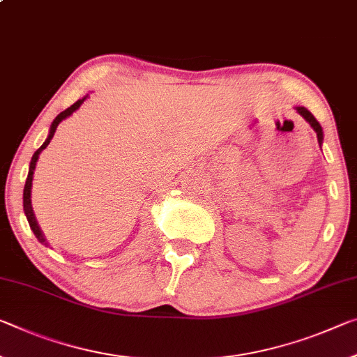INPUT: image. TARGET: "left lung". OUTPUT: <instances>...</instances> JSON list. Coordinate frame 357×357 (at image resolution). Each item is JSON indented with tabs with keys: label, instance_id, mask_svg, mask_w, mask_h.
<instances>
[{
	"label": "left lung",
	"instance_id": "8db88e82",
	"mask_svg": "<svg viewBox=\"0 0 357 357\" xmlns=\"http://www.w3.org/2000/svg\"><path fill=\"white\" fill-rule=\"evenodd\" d=\"M297 111H298V114H301L305 121H307L311 127H313V130L316 132V135H318V143L321 144L322 143V128H321V126H319V122L316 121L314 119V116L311 114V112L308 111V109H305V107H302V106H298L297 107Z\"/></svg>",
	"mask_w": 357,
	"mask_h": 357
}]
</instances>
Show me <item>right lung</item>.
<instances>
[{
	"label": "right lung",
	"instance_id": "1",
	"mask_svg": "<svg viewBox=\"0 0 357 357\" xmlns=\"http://www.w3.org/2000/svg\"><path fill=\"white\" fill-rule=\"evenodd\" d=\"M84 100L86 98H82V100H77L75 105H71L70 107H68V109H65V111H61L59 116L55 117V121L52 122V126H50V132H49V137H47V139L44 141V144L41 146V148H39L35 154H33V157H31V162H30V172H28V176H26V183H25V188H24V209H25V216H26V219H28V224H30V227H31V230H33V234L36 235V238L41 241V243H44V245H46V238H44V235L41 234V230H39V227H38V224H36V219H35V214H33V208H31V181H33V173H35V167H36V162H38V157H39V154H41V151L43 149H46L47 148V144L50 143V139L54 138V133H55V130H56V127H59V123L63 121L65 117H68V116H71L73 112H75L79 106H81L82 103H84Z\"/></svg>",
	"mask_w": 357,
	"mask_h": 357
}]
</instances>
